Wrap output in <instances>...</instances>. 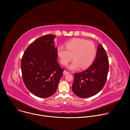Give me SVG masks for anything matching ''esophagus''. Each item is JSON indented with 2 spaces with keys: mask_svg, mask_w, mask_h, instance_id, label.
<instances>
[{
  "mask_svg": "<svg viewBox=\"0 0 130 130\" xmlns=\"http://www.w3.org/2000/svg\"><path fill=\"white\" fill-rule=\"evenodd\" d=\"M68 73H69V72H68V71H67L66 70H64V71H63V75H67V74H68Z\"/></svg>",
  "mask_w": 130,
  "mask_h": 130,
  "instance_id": "esophagus-1",
  "label": "esophagus"
}]
</instances>
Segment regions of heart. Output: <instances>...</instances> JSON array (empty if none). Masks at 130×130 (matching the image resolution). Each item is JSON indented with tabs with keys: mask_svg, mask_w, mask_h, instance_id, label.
Masks as SVG:
<instances>
[{
	"mask_svg": "<svg viewBox=\"0 0 130 130\" xmlns=\"http://www.w3.org/2000/svg\"><path fill=\"white\" fill-rule=\"evenodd\" d=\"M61 63L67 66L72 60H74L69 66L71 70L78 68L85 69L88 67L94 62L96 55V49L94 44L84 39H75L65 44V48L59 46L57 50Z\"/></svg>",
	"mask_w": 130,
	"mask_h": 130,
	"instance_id": "obj_1",
	"label": "heart"
}]
</instances>
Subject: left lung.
Instances as JSON below:
<instances>
[{"instance_id":"8db88e82","label":"left lung","mask_w":130,"mask_h":130,"mask_svg":"<svg viewBox=\"0 0 130 130\" xmlns=\"http://www.w3.org/2000/svg\"><path fill=\"white\" fill-rule=\"evenodd\" d=\"M109 68L106 52L99 44L96 58L91 66L86 70L75 73L72 90L80 98L93 96L103 88L106 81Z\"/></svg>"}]
</instances>
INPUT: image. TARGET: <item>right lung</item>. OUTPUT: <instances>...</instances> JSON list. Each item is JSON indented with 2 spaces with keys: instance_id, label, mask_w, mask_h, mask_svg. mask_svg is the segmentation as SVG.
Wrapping results in <instances>:
<instances>
[{
  "instance_id": "obj_1",
  "label": "right lung",
  "mask_w": 130,
  "mask_h": 130,
  "mask_svg": "<svg viewBox=\"0 0 130 130\" xmlns=\"http://www.w3.org/2000/svg\"><path fill=\"white\" fill-rule=\"evenodd\" d=\"M55 35L36 39L25 50L21 61L24 82L28 90L40 98H48L57 90L64 69L59 64Z\"/></svg>"
}]
</instances>
